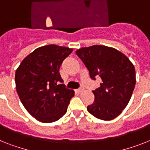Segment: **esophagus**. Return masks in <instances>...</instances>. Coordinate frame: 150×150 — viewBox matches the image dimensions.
<instances>
[{"label":"esophagus","instance_id":"34e87169","mask_svg":"<svg viewBox=\"0 0 150 150\" xmlns=\"http://www.w3.org/2000/svg\"><path fill=\"white\" fill-rule=\"evenodd\" d=\"M83 90H84V88H83V86H82V87H80V88L78 89L77 91H78V92H79V93H81V92H83Z\"/></svg>","mask_w":150,"mask_h":150}]
</instances>
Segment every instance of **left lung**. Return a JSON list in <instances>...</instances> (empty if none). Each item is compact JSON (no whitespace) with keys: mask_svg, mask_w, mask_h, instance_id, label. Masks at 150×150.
Masks as SVG:
<instances>
[{"mask_svg":"<svg viewBox=\"0 0 150 150\" xmlns=\"http://www.w3.org/2000/svg\"><path fill=\"white\" fill-rule=\"evenodd\" d=\"M88 69L92 80L100 77V87L93 90L94 102L87 106V110L96 118L111 120L127 106L135 84L136 71L127 56L103 45L82 47L76 51Z\"/></svg>","mask_w":150,"mask_h":150,"instance_id":"obj_1","label":"left lung"}]
</instances>
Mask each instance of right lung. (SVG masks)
Listing matches in <instances>:
<instances>
[{
    "instance_id": "right-lung-1",
    "label": "right lung",
    "mask_w": 150,
    "mask_h": 150,
    "mask_svg": "<svg viewBox=\"0 0 150 150\" xmlns=\"http://www.w3.org/2000/svg\"><path fill=\"white\" fill-rule=\"evenodd\" d=\"M73 51L55 44L37 48L15 73L16 90L30 114L42 122L60 120L67 112L73 90L66 88L59 73L62 62Z\"/></svg>"
}]
</instances>
